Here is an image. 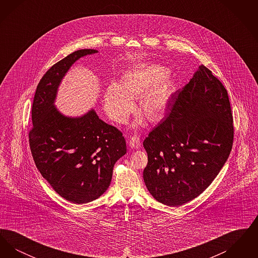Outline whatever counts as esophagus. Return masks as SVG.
Here are the masks:
<instances>
[{
    "label": "esophagus",
    "mask_w": 258,
    "mask_h": 258,
    "mask_svg": "<svg viewBox=\"0 0 258 258\" xmlns=\"http://www.w3.org/2000/svg\"><path fill=\"white\" fill-rule=\"evenodd\" d=\"M128 144H130L131 148H133V149H138V148H140V146H141V142H140L139 136H137V135L132 136V137L130 138Z\"/></svg>",
    "instance_id": "esophagus-1"
}]
</instances>
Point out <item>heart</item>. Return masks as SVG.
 Segmentation results:
<instances>
[{
    "instance_id": "obj_1",
    "label": "heart",
    "mask_w": 258,
    "mask_h": 258,
    "mask_svg": "<svg viewBox=\"0 0 258 258\" xmlns=\"http://www.w3.org/2000/svg\"><path fill=\"white\" fill-rule=\"evenodd\" d=\"M169 70L159 63H142L113 82L104 92L103 107L116 123H123L135 108L133 99L142 97L138 111L149 122H160L165 116L171 96Z\"/></svg>"
}]
</instances>
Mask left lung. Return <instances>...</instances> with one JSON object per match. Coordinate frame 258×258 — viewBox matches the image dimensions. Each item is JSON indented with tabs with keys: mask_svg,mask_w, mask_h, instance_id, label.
Segmentation results:
<instances>
[{
	"mask_svg": "<svg viewBox=\"0 0 258 258\" xmlns=\"http://www.w3.org/2000/svg\"><path fill=\"white\" fill-rule=\"evenodd\" d=\"M168 111L143 142V179L156 200L181 206L201 195L228 159L233 117L226 89L203 64L173 95Z\"/></svg>",
	"mask_w": 258,
	"mask_h": 258,
	"instance_id": "obj_1",
	"label": "left lung"
}]
</instances>
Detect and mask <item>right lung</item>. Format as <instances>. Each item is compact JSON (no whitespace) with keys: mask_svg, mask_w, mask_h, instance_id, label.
<instances>
[{"mask_svg":"<svg viewBox=\"0 0 258 258\" xmlns=\"http://www.w3.org/2000/svg\"><path fill=\"white\" fill-rule=\"evenodd\" d=\"M98 50H77L52 66L37 87L32 106L30 148L42 177L62 198L74 204L103 195L116 161L126 153L123 134L91 109L68 117L55 107L61 79L81 57Z\"/></svg>","mask_w":258,"mask_h":258,"instance_id":"obj_1","label":"right lung"}]
</instances>
